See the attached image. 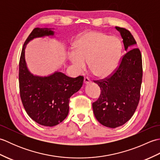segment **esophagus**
Wrapping results in <instances>:
<instances>
[{
  "mask_svg": "<svg viewBox=\"0 0 160 160\" xmlns=\"http://www.w3.org/2000/svg\"><path fill=\"white\" fill-rule=\"evenodd\" d=\"M91 82V81L89 80V78H84V83L85 84H88Z\"/></svg>",
  "mask_w": 160,
  "mask_h": 160,
  "instance_id": "34e87169",
  "label": "esophagus"
}]
</instances>
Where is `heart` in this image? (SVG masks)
Here are the masks:
<instances>
[{
    "label": "heart",
    "mask_w": 160,
    "mask_h": 160,
    "mask_svg": "<svg viewBox=\"0 0 160 160\" xmlns=\"http://www.w3.org/2000/svg\"><path fill=\"white\" fill-rule=\"evenodd\" d=\"M73 48L69 59L76 71H82L89 64L91 72L101 78L114 73L122 53L118 37L97 31L84 32L75 41Z\"/></svg>",
    "instance_id": "heart-1"
}]
</instances>
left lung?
<instances>
[{
  "instance_id": "8db88e82",
  "label": "left lung",
  "mask_w": 160,
  "mask_h": 160,
  "mask_svg": "<svg viewBox=\"0 0 160 160\" xmlns=\"http://www.w3.org/2000/svg\"><path fill=\"white\" fill-rule=\"evenodd\" d=\"M127 52L120 66L112 76L96 81L101 89L100 96L92 104L95 117L100 124L109 128L124 124L134 114L140 97L142 62L140 51L130 32L115 27Z\"/></svg>"
}]
</instances>
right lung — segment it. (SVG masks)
I'll use <instances>...</instances> for the list:
<instances>
[{
  "instance_id": "obj_1",
  "label": "right lung",
  "mask_w": 160,
  "mask_h": 160,
  "mask_svg": "<svg viewBox=\"0 0 160 160\" xmlns=\"http://www.w3.org/2000/svg\"><path fill=\"white\" fill-rule=\"evenodd\" d=\"M54 28H35L22 47L19 62V87L23 107L33 121L53 127L62 122L69 111V98L82 87L84 78H69L56 71L48 76L33 74L25 60V49L31 40L54 37Z\"/></svg>"
}]
</instances>
